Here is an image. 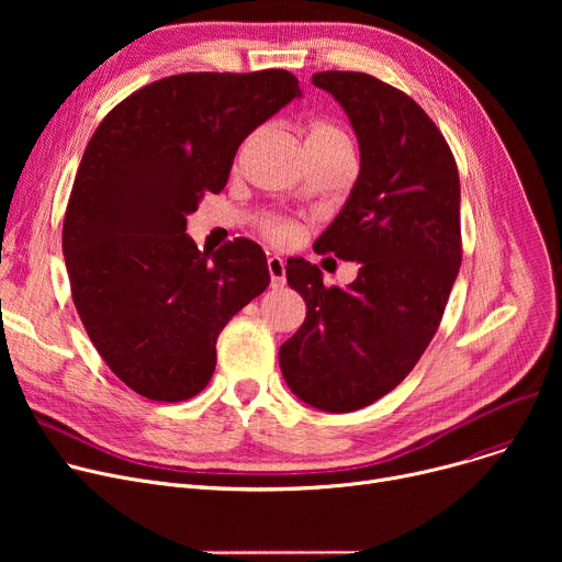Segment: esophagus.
<instances>
[{
    "instance_id": "esophagus-1",
    "label": "esophagus",
    "mask_w": 562,
    "mask_h": 562,
    "mask_svg": "<svg viewBox=\"0 0 562 562\" xmlns=\"http://www.w3.org/2000/svg\"><path fill=\"white\" fill-rule=\"evenodd\" d=\"M269 276H271V286H284V261L280 257H269Z\"/></svg>"
}]
</instances>
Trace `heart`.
Wrapping results in <instances>:
<instances>
[{"instance_id": "obj_1", "label": "heart", "mask_w": 562, "mask_h": 562, "mask_svg": "<svg viewBox=\"0 0 562 562\" xmlns=\"http://www.w3.org/2000/svg\"><path fill=\"white\" fill-rule=\"evenodd\" d=\"M305 145L350 147V140H348V136L339 127H335L330 123H316V125L310 127ZM266 234H269L271 239L278 241V244H291V241H296L299 229L293 227V225H286V223H269V225H266Z\"/></svg>"}]
</instances>
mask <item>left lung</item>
Listing matches in <instances>:
<instances>
[{
  "mask_svg": "<svg viewBox=\"0 0 562 562\" xmlns=\"http://www.w3.org/2000/svg\"><path fill=\"white\" fill-rule=\"evenodd\" d=\"M346 111L360 175L316 252L358 261V278L323 286L316 263L286 259L307 316L280 346L289 390L323 412H352L415 369L445 314L462 261L460 177L426 111L364 72H316Z\"/></svg>",
  "mask_w": 562,
  "mask_h": 562,
  "instance_id": "1",
  "label": "left lung"
}]
</instances>
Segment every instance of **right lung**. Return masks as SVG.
Returning <instances> with one entry per match:
<instances>
[{"instance_id":"right-lung-1","label":"right lung","mask_w":562,"mask_h":562,"mask_svg":"<svg viewBox=\"0 0 562 562\" xmlns=\"http://www.w3.org/2000/svg\"><path fill=\"white\" fill-rule=\"evenodd\" d=\"M296 98L286 70L172 75L123 100L88 140L66 269L88 337L136 394L175 403L204 390L225 323L269 286L255 241L200 252L187 216L223 191L246 136Z\"/></svg>"}]
</instances>
